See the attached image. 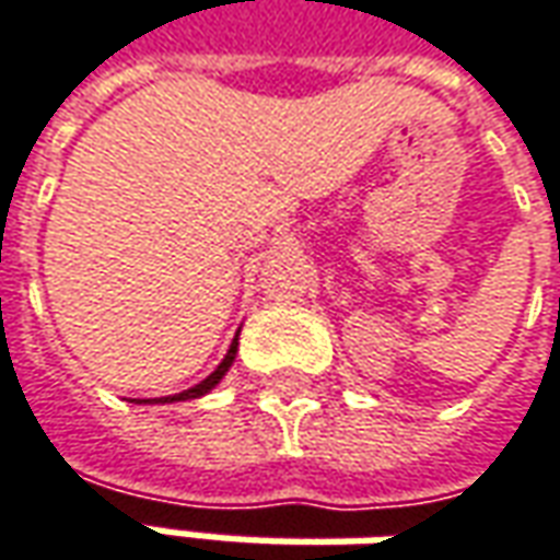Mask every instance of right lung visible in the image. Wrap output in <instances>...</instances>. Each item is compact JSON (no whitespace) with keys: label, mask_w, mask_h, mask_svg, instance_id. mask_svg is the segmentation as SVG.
<instances>
[{"label":"right lung","mask_w":560,"mask_h":560,"mask_svg":"<svg viewBox=\"0 0 560 560\" xmlns=\"http://www.w3.org/2000/svg\"><path fill=\"white\" fill-rule=\"evenodd\" d=\"M235 353H238V338L232 340V347H229V353H225V359H222L220 365L210 372V375L203 377L201 384H195V387H188V390H183V394H173V396H161V399H139V402H185V399H198V396L210 394L217 384L222 381V375L232 369V362H235Z\"/></svg>","instance_id":"add662e5"}]
</instances>
